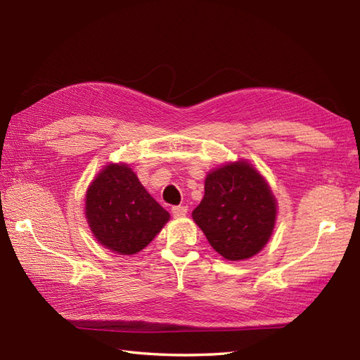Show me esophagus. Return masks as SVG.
I'll list each match as a JSON object with an SVG mask.
<instances>
[{
    "label": "esophagus",
    "instance_id": "esophagus-1",
    "mask_svg": "<svg viewBox=\"0 0 360 360\" xmlns=\"http://www.w3.org/2000/svg\"><path fill=\"white\" fill-rule=\"evenodd\" d=\"M187 207L186 205H174V207H172V213L174 217H184L187 213Z\"/></svg>",
    "mask_w": 360,
    "mask_h": 360
}]
</instances>
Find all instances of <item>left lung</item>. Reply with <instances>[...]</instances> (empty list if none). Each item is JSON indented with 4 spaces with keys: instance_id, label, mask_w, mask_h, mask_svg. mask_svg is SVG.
<instances>
[{
    "instance_id": "left-lung-1",
    "label": "left lung",
    "mask_w": 360,
    "mask_h": 360,
    "mask_svg": "<svg viewBox=\"0 0 360 360\" xmlns=\"http://www.w3.org/2000/svg\"><path fill=\"white\" fill-rule=\"evenodd\" d=\"M192 217L219 255L238 262L258 254L271 238L277 205L262 174L240 160L207 174Z\"/></svg>"
}]
</instances>
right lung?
I'll use <instances>...</instances> for the list:
<instances>
[{"label":"right lung","instance_id":"obj_1","mask_svg":"<svg viewBox=\"0 0 360 360\" xmlns=\"http://www.w3.org/2000/svg\"><path fill=\"white\" fill-rule=\"evenodd\" d=\"M85 213L97 241L120 255L142 250L170 218L128 165L110 164L86 192Z\"/></svg>","mask_w":360,"mask_h":360}]
</instances>
